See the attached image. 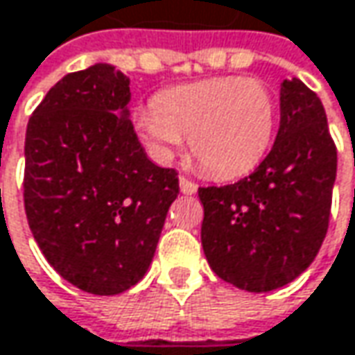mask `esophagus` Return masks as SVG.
Masks as SVG:
<instances>
[{"mask_svg": "<svg viewBox=\"0 0 355 355\" xmlns=\"http://www.w3.org/2000/svg\"><path fill=\"white\" fill-rule=\"evenodd\" d=\"M178 184H180V193L182 194H194L196 193V184H194L193 180H189L187 177H180L178 178Z\"/></svg>", "mask_w": 355, "mask_h": 355, "instance_id": "esophagus-1", "label": "esophagus"}]
</instances>
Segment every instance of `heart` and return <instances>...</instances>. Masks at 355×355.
I'll return each mask as SVG.
<instances>
[{
	"label": "heart",
	"instance_id": "b5f03b06",
	"mask_svg": "<svg viewBox=\"0 0 355 355\" xmlns=\"http://www.w3.org/2000/svg\"><path fill=\"white\" fill-rule=\"evenodd\" d=\"M276 103L264 83L246 77H214L161 91L150 111L137 115L148 148L168 159L189 137L200 168L214 178L250 173L270 147Z\"/></svg>",
	"mask_w": 355,
	"mask_h": 355
}]
</instances>
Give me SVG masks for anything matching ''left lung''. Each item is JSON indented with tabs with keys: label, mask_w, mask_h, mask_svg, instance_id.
I'll list each match as a JSON object with an SVG mask.
<instances>
[{
	"label": "left lung",
	"mask_w": 355,
	"mask_h": 355,
	"mask_svg": "<svg viewBox=\"0 0 355 355\" xmlns=\"http://www.w3.org/2000/svg\"><path fill=\"white\" fill-rule=\"evenodd\" d=\"M336 168L322 101L300 79H286L268 157L234 184L198 189L200 240L212 272L246 292L298 278L326 239Z\"/></svg>",
	"instance_id": "obj_1"
}]
</instances>
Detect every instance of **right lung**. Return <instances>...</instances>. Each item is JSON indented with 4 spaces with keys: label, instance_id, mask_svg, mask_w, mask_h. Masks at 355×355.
<instances>
[{
    "label": "right lung",
    "instance_id": "add662e5",
    "mask_svg": "<svg viewBox=\"0 0 355 355\" xmlns=\"http://www.w3.org/2000/svg\"><path fill=\"white\" fill-rule=\"evenodd\" d=\"M129 77L97 63L65 75L25 132L24 202L43 256L79 290L113 296L150 266L175 168L148 161L132 129Z\"/></svg>",
    "mask_w": 355,
    "mask_h": 355
}]
</instances>
